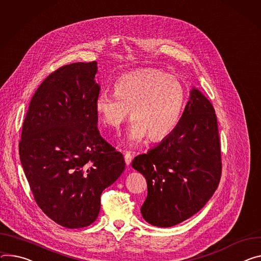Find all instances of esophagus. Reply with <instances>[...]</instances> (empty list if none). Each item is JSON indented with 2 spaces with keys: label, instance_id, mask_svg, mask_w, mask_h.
Segmentation results:
<instances>
[{
  "label": "esophagus",
  "instance_id": "1",
  "mask_svg": "<svg viewBox=\"0 0 261 261\" xmlns=\"http://www.w3.org/2000/svg\"><path fill=\"white\" fill-rule=\"evenodd\" d=\"M132 159H133V156L130 152H126L125 153V161H126V164L129 165L131 162H132Z\"/></svg>",
  "mask_w": 261,
  "mask_h": 261
}]
</instances>
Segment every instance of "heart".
<instances>
[{
  "instance_id": "1",
  "label": "heart",
  "mask_w": 261,
  "mask_h": 261,
  "mask_svg": "<svg viewBox=\"0 0 261 261\" xmlns=\"http://www.w3.org/2000/svg\"><path fill=\"white\" fill-rule=\"evenodd\" d=\"M113 93L101 92L94 107L102 123L115 130L126 122L131 110V144L140 143L147 135L154 140L170 135L185 105V89L180 80L157 68L121 76L113 85Z\"/></svg>"
}]
</instances>
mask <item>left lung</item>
<instances>
[{
  "mask_svg": "<svg viewBox=\"0 0 261 261\" xmlns=\"http://www.w3.org/2000/svg\"><path fill=\"white\" fill-rule=\"evenodd\" d=\"M144 175L148 196L143 218L157 227H172L200 211L217 191L222 175L215 108L196 88L174 131L147 154L132 161Z\"/></svg>",
  "mask_w": 261,
  "mask_h": 261,
  "instance_id": "left-lung-1",
  "label": "left lung"
}]
</instances>
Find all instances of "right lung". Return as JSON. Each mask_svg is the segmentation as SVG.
Segmentation results:
<instances>
[{"instance_id":"1","label":"right lung","mask_w":261,"mask_h":261,"mask_svg":"<svg viewBox=\"0 0 261 261\" xmlns=\"http://www.w3.org/2000/svg\"><path fill=\"white\" fill-rule=\"evenodd\" d=\"M96 61L59 67L35 91L18 150L39 208L62 227L97 220L101 195L125 170V160L101 136L94 107Z\"/></svg>"}]
</instances>
